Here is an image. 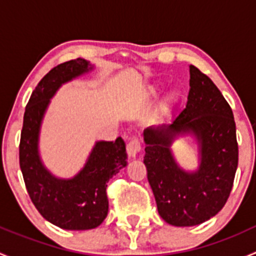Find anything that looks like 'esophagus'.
<instances>
[{"mask_svg": "<svg viewBox=\"0 0 256 256\" xmlns=\"http://www.w3.org/2000/svg\"><path fill=\"white\" fill-rule=\"evenodd\" d=\"M126 151L128 154L132 158H136L138 156V154L141 152V142L138 138H132L126 144Z\"/></svg>", "mask_w": 256, "mask_h": 256, "instance_id": "34e87169", "label": "esophagus"}]
</instances>
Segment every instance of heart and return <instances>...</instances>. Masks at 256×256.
<instances>
[{"label": "heart", "instance_id": "1", "mask_svg": "<svg viewBox=\"0 0 256 256\" xmlns=\"http://www.w3.org/2000/svg\"><path fill=\"white\" fill-rule=\"evenodd\" d=\"M174 95H172V96H171V99H174Z\"/></svg>", "mask_w": 256, "mask_h": 256}]
</instances>
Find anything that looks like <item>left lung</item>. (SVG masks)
Returning <instances> with one entry per match:
<instances>
[{"label":"left lung","instance_id":"left-lung-1","mask_svg":"<svg viewBox=\"0 0 256 256\" xmlns=\"http://www.w3.org/2000/svg\"><path fill=\"white\" fill-rule=\"evenodd\" d=\"M187 105L170 126L144 132L147 180L157 209L164 222L192 226L216 216L228 200L238 167V141L233 112L218 88L200 70L190 66ZM194 133L202 161L194 174L180 170L172 157L173 138Z\"/></svg>","mask_w":256,"mask_h":256}]
</instances>
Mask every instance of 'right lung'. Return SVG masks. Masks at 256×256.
<instances>
[{
  "label": "right lung",
  "instance_id": "add662e5",
  "mask_svg": "<svg viewBox=\"0 0 256 256\" xmlns=\"http://www.w3.org/2000/svg\"><path fill=\"white\" fill-rule=\"evenodd\" d=\"M89 62L73 59L54 66L37 84L23 116L20 167L30 200L44 219L66 230H86L106 218V183L126 166L125 142L99 141L84 168L72 180H58L43 167L38 156V132L49 99L63 82L90 70Z\"/></svg>",
  "mask_w": 256,
  "mask_h": 256
}]
</instances>
